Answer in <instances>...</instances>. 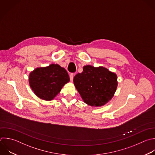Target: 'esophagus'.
<instances>
[{
    "label": "esophagus",
    "mask_w": 155,
    "mask_h": 155,
    "mask_svg": "<svg viewBox=\"0 0 155 155\" xmlns=\"http://www.w3.org/2000/svg\"><path fill=\"white\" fill-rule=\"evenodd\" d=\"M73 77H74V74H73V73L70 74V81H71V82L73 81Z\"/></svg>",
    "instance_id": "esophagus-1"
}]
</instances>
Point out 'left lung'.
<instances>
[{
	"instance_id": "obj_1",
	"label": "left lung",
	"mask_w": 155,
	"mask_h": 155,
	"mask_svg": "<svg viewBox=\"0 0 155 155\" xmlns=\"http://www.w3.org/2000/svg\"><path fill=\"white\" fill-rule=\"evenodd\" d=\"M82 99L92 107H101L114 96L117 86V76L103 67L86 65L73 79Z\"/></svg>"
}]
</instances>
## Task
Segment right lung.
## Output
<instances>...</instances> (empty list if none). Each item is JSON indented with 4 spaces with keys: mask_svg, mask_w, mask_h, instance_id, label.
Here are the masks:
<instances>
[{
    "mask_svg": "<svg viewBox=\"0 0 155 155\" xmlns=\"http://www.w3.org/2000/svg\"><path fill=\"white\" fill-rule=\"evenodd\" d=\"M69 81L67 71L58 64L37 68L29 76L32 90L37 96L45 101L52 100Z\"/></svg>",
    "mask_w": 155,
    "mask_h": 155,
    "instance_id": "right-lung-1",
    "label": "right lung"
}]
</instances>
